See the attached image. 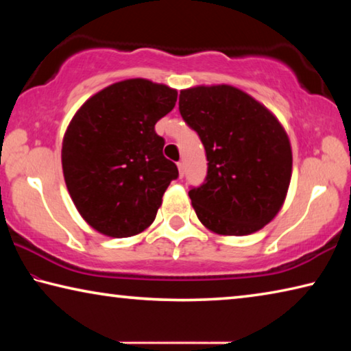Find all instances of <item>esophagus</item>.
Returning a JSON list of instances; mask_svg holds the SVG:
<instances>
[{"label": "esophagus", "mask_w": 351, "mask_h": 351, "mask_svg": "<svg viewBox=\"0 0 351 351\" xmlns=\"http://www.w3.org/2000/svg\"><path fill=\"white\" fill-rule=\"evenodd\" d=\"M178 170H180V178L184 176V162H178Z\"/></svg>", "instance_id": "esophagus-1"}]
</instances>
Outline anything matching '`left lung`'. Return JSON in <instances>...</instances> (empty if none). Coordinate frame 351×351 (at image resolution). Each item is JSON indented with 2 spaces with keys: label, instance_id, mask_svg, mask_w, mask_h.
Masks as SVG:
<instances>
[{
  "label": "left lung",
  "instance_id": "8db88e82",
  "mask_svg": "<svg viewBox=\"0 0 351 351\" xmlns=\"http://www.w3.org/2000/svg\"><path fill=\"white\" fill-rule=\"evenodd\" d=\"M180 112L198 133L207 176L189 192L197 217L218 235H249L268 224L287 198L293 152L278 119L230 85L193 86Z\"/></svg>",
  "mask_w": 351,
  "mask_h": 351
}]
</instances>
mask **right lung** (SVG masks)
<instances>
[{"label": "right lung", "instance_id": "obj_1", "mask_svg": "<svg viewBox=\"0 0 351 351\" xmlns=\"http://www.w3.org/2000/svg\"><path fill=\"white\" fill-rule=\"evenodd\" d=\"M176 97L162 83L122 80L88 99L69 122L62 147L64 182L97 232L125 239L156 218L178 169L162 154L165 142L154 125Z\"/></svg>", "mask_w": 351, "mask_h": 351}]
</instances>
